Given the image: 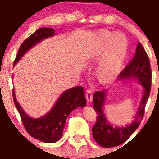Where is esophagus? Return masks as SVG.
Wrapping results in <instances>:
<instances>
[{
  "label": "esophagus",
  "instance_id": "esophagus-1",
  "mask_svg": "<svg viewBox=\"0 0 159 159\" xmlns=\"http://www.w3.org/2000/svg\"><path fill=\"white\" fill-rule=\"evenodd\" d=\"M93 91L90 89H88L86 91V98H87L88 103H91L93 102Z\"/></svg>",
  "mask_w": 159,
  "mask_h": 159
}]
</instances>
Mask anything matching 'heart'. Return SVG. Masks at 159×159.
Segmentation results:
<instances>
[{"label":"heart","instance_id":"1","mask_svg":"<svg viewBox=\"0 0 159 159\" xmlns=\"http://www.w3.org/2000/svg\"><path fill=\"white\" fill-rule=\"evenodd\" d=\"M128 52V41L124 35L101 31L96 36L93 55L99 60L97 72L103 82H110L117 77L122 69Z\"/></svg>","mask_w":159,"mask_h":159}]
</instances>
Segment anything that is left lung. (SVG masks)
<instances>
[{"label": "left lung", "mask_w": 159, "mask_h": 159, "mask_svg": "<svg viewBox=\"0 0 159 159\" xmlns=\"http://www.w3.org/2000/svg\"><path fill=\"white\" fill-rule=\"evenodd\" d=\"M151 68L147 53L139 42L136 53L130 63L126 66L117 77V81H136L143 87V96L137 108L136 114L133 117V122L124 126L112 124L107 118L104 113V104L106 102L107 90L96 92L93 94V108L98 113V119L95 125L92 128L93 136L95 141L103 148L116 147L124 143L136 129L139 128L144 114L150 88H151Z\"/></svg>", "instance_id": "8db88e82"}]
</instances>
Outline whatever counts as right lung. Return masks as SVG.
<instances>
[{
  "label": "right lung",
  "mask_w": 159,
  "mask_h": 159,
  "mask_svg": "<svg viewBox=\"0 0 159 159\" xmlns=\"http://www.w3.org/2000/svg\"><path fill=\"white\" fill-rule=\"evenodd\" d=\"M55 36V30L49 27H42L36 30L31 36L24 41L18 50L14 65L23 57L27 52L43 40ZM13 100L18 112L22 120L23 125L32 138L40 141L52 143L62 137L63 129L68 117L74 109L84 107L87 105L84 91L82 87H74L64 91L47 114L40 117H31L26 113L16 98L13 89Z\"/></svg>",
  "instance_id": "obj_1"
}]
</instances>
